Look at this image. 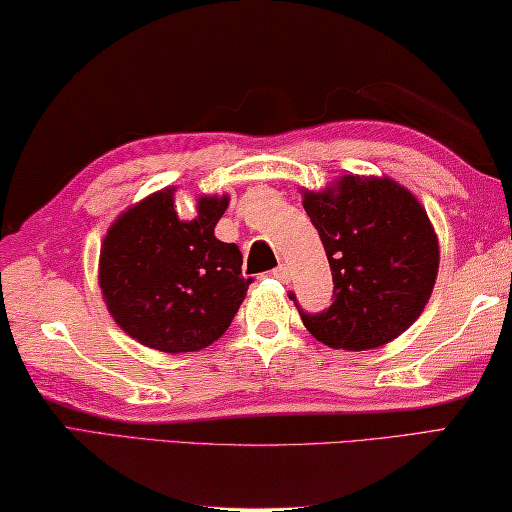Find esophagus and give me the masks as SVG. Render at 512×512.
Returning <instances> with one entry per match:
<instances>
[{"label": "esophagus", "instance_id": "1", "mask_svg": "<svg viewBox=\"0 0 512 512\" xmlns=\"http://www.w3.org/2000/svg\"><path fill=\"white\" fill-rule=\"evenodd\" d=\"M272 274H274V279H279V281H283V283L290 281V270H288L286 265H279Z\"/></svg>", "mask_w": 512, "mask_h": 512}]
</instances>
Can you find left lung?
Here are the masks:
<instances>
[{"instance_id": "obj_1", "label": "left lung", "mask_w": 512, "mask_h": 512, "mask_svg": "<svg viewBox=\"0 0 512 512\" xmlns=\"http://www.w3.org/2000/svg\"><path fill=\"white\" fill-rule=\"evenodd\" d=\"M333 276V304L304 313L326 347L365 351L404 333L422 315L438 276V236L413 192L388 177L345 174L322 192H304Z\"/></svg>"}]
</instances>
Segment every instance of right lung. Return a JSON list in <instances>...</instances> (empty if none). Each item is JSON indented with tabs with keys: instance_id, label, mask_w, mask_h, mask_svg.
I'll return each mask as SVG.
<instances>
[{
	"instance_id": "right-lung-1",
	"label": "right lung",
	"mask_w": 512,
	"mask_h": 512,
	"mask_svg": "<svg viewBox=\"0 0 512 512\" xmlns=\"http://www.w3.org/2000/svg\"><path fill=\"white\" fill-rule=\"evenodd\" d=\"M229 197H199L197 217L179 220L174 188L124 211L99 254V288L120 329L165 354L199 351L236 317L251 279L242 254L215 238Z\"/></svg>"
}]
</instances>
